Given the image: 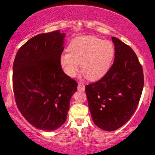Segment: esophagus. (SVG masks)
Segmentation results:
<instances>
[{"mask_svg": "<svg viewBox=\"0 0 155 155\" xmlns=\"http://www.w3.org/2000/svg\"><path fill=\"white\" fill-rule=\"evenodd\" d=\"M78 90H79V91H81V92H84L85 90V86L84 85V84L81 83V82H79L78 83Z\"/></svg>", "mask_w": 155, "mask_h": 155, "instance_id": "1", "label": "esophagus"}]
</instances>
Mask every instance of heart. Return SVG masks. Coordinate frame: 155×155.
Segmentation results:
<instances>
[{"label":"heart","instance_id":"1","mask_svg":"<svg viewBox=\"0 0 155 155\" xmlns=\"http://www.w3.org/2000/svg\"><path fill=\"white\" fill-rule=\"evenodd\" d=\"M69 52H63L60 63L66 75L73 77L79 68L90 80L104 76L111 67L115 49L109 41L90 35L78 37L71 42Z\"/></svg>","mask_w":155,"mask_h":155}]
</instances>
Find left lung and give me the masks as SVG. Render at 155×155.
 Here are the masks:
<instances>
[{
	"label": "left lung",
	"mask_w": 155,
	"mask_h": 155,
	"mask_svg": "<svg viewBox=\"0 0 155 155\" xmlns=\"http://www.w3.org/2000/svg\"><path fill=\"white\" fill-rule=\"evenodd\" d=\"M111 39L115 49L113 65L99 81L85 87L92 120L106 131L116 130L131 118L144 84L143 68L134 51L120 39Z\"/></svg>",
	"instance_id": "1"
}]
</instances>
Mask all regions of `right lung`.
<instances>
[{
    "mask_svg": "<svg viewBox=\"0 0 155 155\" xmlns=\"http://www.w3.org/2000/svg\"><path fill=\"white\" fill-rule=\"evenodd\" d=\"M65 33H41L19 48L13 64V90L17 108L36 128L53 131L65 123L78 84L60 63Z\"/></svg>",
    "mask_w": 155,
    "mask_h": 155,
    "instance_id": "1",
    "label": "right lung"
}]
</instances>
